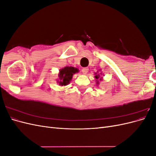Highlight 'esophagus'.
<instances>
[{
  "mask_svg": "<svg viewBox=\"0 0 156 156\" xmlns=\"http://www.w3.org/2000/svg\"><path fill=\"white\" fill-rule=\"evenodd\" d=\"M88 72V68H83L82 69V72L83 74H87Z\"/></svg>",
  "mask_w": 156,
  "mask_h": 156,
  "instance_id": "34e87169",
  "label": "esophagus"
}]
</instances>
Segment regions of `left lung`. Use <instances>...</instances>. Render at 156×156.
Returning a JSON list of instances; mask_svg holds the SVG:
<instances>
[{"instance_id":"left-lung-1","label":"left lung","mask_w":156,"mask_h":156,"mask_svg":"<svg viewBox=\"0 0 156 156\" xmlns=\"http://www.w3.org/2000/svg\"><path fill=\"white\" fill-rule=\"evenodd\" d=\"M99 71H100V72L101 69H100ZM94 75H95V76H94V78H95L96 80V84H100V81H103V77H101V75H103V74H102L101 72V73H99L98 71L96 73H94Z\"/></svg>"}]
</instances>
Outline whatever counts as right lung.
<instances>
[{"instance_id":"obj_1","label":"right lung","mask_w":156,"mask_h":156,"mask_svg":"<svg viewBox=\"0 0 156 156\" xmlns=\"http://www.w3.org/2000/svg\"><path fill=\"white\" fill-rule=\"evenodd\" d=\"M79 72L78 68L72 66H66L59 70L58 79L56 82L60 86H66L72 81L73 75Z\"/></svg>"}]
</instances>
